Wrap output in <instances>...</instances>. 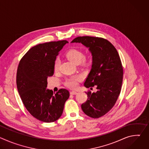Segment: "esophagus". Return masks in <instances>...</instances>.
I'll list each match as a JSON object with an SVG mask.
<instances>
[{
    "instance_id": "34e87169",
    "label": "esophagus",
    "mask_w": 149,
    "mask_h": 149,
    "mask_svg": "<svg viewBox=\"0 0 149 149\" xmlns=\"http://www.w3.org/2000/svg\"><path fill=\"white\" fill-rule=\"evenodd\" d=\"M77 91H70V94H71V95H76V94H77Z\"/></svg>"
}]
</instances>
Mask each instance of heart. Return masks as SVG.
Returning <instances> with one entry per match:
<instances>
[{
  "label": "heart",
  "mask_w": 149,
  "mask_h": 149,
  "mask_svg": "<svg viewBox=\"0 0 149 149\" xmlns=\"http://www.w3.org/2000/svg\"><path fill=\"white\" fill-rule=\"evenodd\" d=\"M65 55L69 60H70L71 62L75 63L77 65L79 64L80 63H85L87 61L86 59H85L84 58V54L83 51L78 49H75V48L71 49L67 52ZM59 64H60L59 59H56L54 62L55 71H57L59 70ZM81 79L82 78L81 76L72 77L67 80L65 82V85L70 88H75L78 86V81H81Z\"/></svg>",
  "instance_id": "obj_1"
}]
</instances>
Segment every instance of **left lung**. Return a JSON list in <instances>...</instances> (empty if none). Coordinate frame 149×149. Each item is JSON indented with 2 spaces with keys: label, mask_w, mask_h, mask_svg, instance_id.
Listing matches in <instances>:
<instances>
[{
  "label": "left lung",
  "mask_w": 149,
  "mask_h": 149,
  "mask_svg": "<svg viewBox=\"0 0 149 149\" xmlns=\"http://www.w3.org/2000/svg\"><path fill=\"white\" fill-rule=\"evenodd\" d=\"M81 43L92 55V67L84 82L90 88L95 86L96 93L88 92V99L81 105L84 113L97 118L107 113L114 105L120 95L123 69L115 47L107 39L93 36H78L71 43Z\"/></svg>",
  "instance_id": "obj_1"
}]
</instances>
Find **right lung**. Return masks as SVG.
I'll use <instances>...</instances> for the list:
<instances>
[{
	"label": "right lung",
	"instance_id": "1",
	"mask_svg": "<svg viewBox=\"0 0 149 149\" xmlns=\"http://www.w3.org/2000/svg\"><path fill=\"white\" fill-rule=\"evenodd\" d=\"M67 43L63 40L38 44L31 48L19 63L16 85L20 98L29 113L42 122L57 120L70 97L66 89L54 93L47 88L48 78L54 75L56 56Z\"/></svg>",
	"mask_w": 149,
	"mask_h": 149
}]
</instances>
